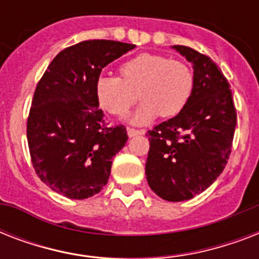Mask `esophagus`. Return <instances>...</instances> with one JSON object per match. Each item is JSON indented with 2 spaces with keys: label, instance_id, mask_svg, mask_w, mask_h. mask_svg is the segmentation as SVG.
<instances>
[{
  "label": "esophagus",
  "instance_id": "obj_1",
  "mask_svg": "<svg viewBox=\"0 0 259 259\" xmlns=\"http://www.w3.org/2000/svg\"><path fill=\"white\" fill-rule=\"evenodd\" d=\"M141 134H144L142 130H136V129H130V127H127V136H129L130 138L136 137V136H141Z\"/></svg>",
  "mask_w": 259,
  "mask_h": 259
}]
</instances>
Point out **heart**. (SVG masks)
<instances>
[{"instance_id":"obj_1","label":"heart","mask_w":259,"mask_h":259,"mask_svg":"<svg viewBox=\"0 0 259 259\" xmlns=\"http://www.w3.org/2000/svg\"><path fill=\"white\" fill-rule=\"evenodd\" d=\"M122 79L102 75L95 82V97L102 109L122 117L138 98L142 105L130 122L144 125L158 114L175 117L188 103L193 75L185 63L154 54H141L121 66Z\"/></svg>"}]
</instances>
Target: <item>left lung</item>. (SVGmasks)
Here are the masks:
<instances>
[{"label":"left lung","instance_id":"obj_1","mask_svg":"<svg viewBox=\"0 0 259 259\" xmlns=\"http://www.w3.org/2000/svg\"><path fill=\"white\" fill-rule=\"evenodd\" d=\"M172 48L192 63L193 90L180 113L146 134L145 173L157 196L184 201L205 191L225 169L237 111L227 79L208 56L189 47Z\"/></svg>","mask_w":259,"mask_h":259}]
</instances>
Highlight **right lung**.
I'll list each match as a JSON object with an SVG mask.
<instances>
[{
    "label": "right lung",
    "mask_w": 259,
    "mask_h": 259,
    "mask_svg": "<svg viewBox=\"0 0 259 259\" xmlns=\"http://www.w3.org/2000/svg\"><path fill=\"white\" fill-rule=\"evenodd\" d=\"M133 48L113 40L78 42L59 52L38 82L26 136L34 170L55 192L80 200L107 184L127 133L106 125L95 82L102 68Z\"/></svg>",
    "instance_id": "1"
}]
</instances>
